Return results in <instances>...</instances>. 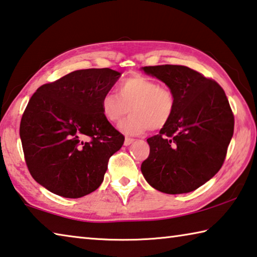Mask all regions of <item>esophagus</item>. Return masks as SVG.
I'll return each mask as SVG.
<instances>
[{"label":"esophagus","instance_id":"34e87169","mask_svg":"<svg viewBox=\"0 0 257 257\" xmlns=\"http://www.w3.org/2000/svg\"><path fill=\"white\" fill-rule=\"evenodd\" d=\"M134 141V139H132V138H128V137H126L125 138V141H124V145L125 146H130L132 144V142Z\"/></svg>","mask_w":257,"mask_h":257}]
</instances>
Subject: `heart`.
Segmentation results:
<instances>
[{"label": "heart", "mask_w": 257, "mask_h": 257, "mask_svg": "<svg viewBox=\"0 0 257 257\" xmlns=\"http://www.w3.org/2000/svg\"><path fill=\"white\" fill-rule=\"evenodd\" d=\"M118 95L111 92L101 99L100 107L104 119L118 123L130 111L119 130L127 136H139L151 130L159 131L167 126L176 108V98L172 89L161 85L145 75H133L118 84Z\"/></svg>", "instance_id": "b5f03b06"}]
</instances>
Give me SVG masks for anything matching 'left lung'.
<instances>
[{"label":"left lung","instance_id":"obj_1","mask_svg":"<svg viewBox=\"0 0 257 257\" xmlns=\"http://www.w3.org/2000/svg\"><path fill=\"white\" fill-rule=\"evenodd\" d=\"M173 90L176 108L167 126L147 139L148 158L141 172L158 191L179 195L196 190L224 163L234 117L224 91L212 78L186 66L142 68Z\"/></svg>","mask_w":257,"mask_h":257}]
</instances>
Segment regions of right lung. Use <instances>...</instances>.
<instances>
[{"label":"right lung","mask_w":257,"mask_h":257,"mask_svg":"<svg viewBox=\"0 0 257 257\" xmlns=\"http://www.w3.org/2000/svg\"><path fill=\"white\" fill-rule=\"evenodd\" d=\"M119 76L109 68L75 70L32 95L19 133L29 173L49 191L79 198L102 183L125 140L100 107Z\"/></svg>","instance_id":"1"}]
</instances>
